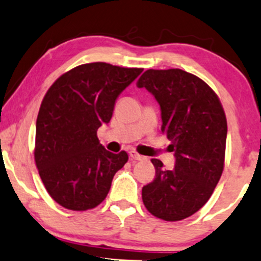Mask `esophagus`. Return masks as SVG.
Segmentation results:
<instances>
[{"mask_svg": "<svg viewBox=\"0 0 261 261\" xmlns=\"http://www.w3.org/2000/svg\"><path fill=\"white\" fill-rule=\"evenodd\" d=\"M128 154H130L131 160H135V161H142V160H145V157H143V155L139 154L136 151H134V149H131V151L128 152Z\"/></svg>", "mask_w": 261, "mask_h": 261, "instance_id": "esophagus-1", "label": "esophagus"}]
</instances>
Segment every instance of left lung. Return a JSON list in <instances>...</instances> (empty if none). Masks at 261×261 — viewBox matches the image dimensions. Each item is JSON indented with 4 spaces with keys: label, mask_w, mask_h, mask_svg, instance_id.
<instances>
[{
    "label": "left lung",
    "mask_w": 261,
    "mask_h": 261,
    "mask_svg": "<svg viewBox=\"0 0 261 261\" xmlns=\"http://www.w3.org/2000/svg\"><path fill=\"white\" fill-rule=\"evenodd\" d=\"M161 107L162 133L172 141L175 166L160 160L153 181L142 188L148 212L161 220H184L208 201L224 167L227 120L217 94L201 79L179 70H147L137 81Z\"/></svg>",
    "instance_id": "obj_1"
}]
</instances>
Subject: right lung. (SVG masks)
<instances>
[{
    "mask_svg": "<svg viewBox=\"0 0 261 261\" xmlns=\"http://www.w3.org/2000/svg\"><path fill=\"white\" fill-rule=\"evenodd\" d=\"M143 68L106 62L80 65L47 89L37 119L34 160L49 195L72 211L97 207L128 160L99 143L97 130L113 116L116 98Z\"/></svg>",
    "mask_w": 261,
    "mask_h": 261,
    "instance_id": "right-lung-1",
    "label": "right lung"
}]
</instances>
